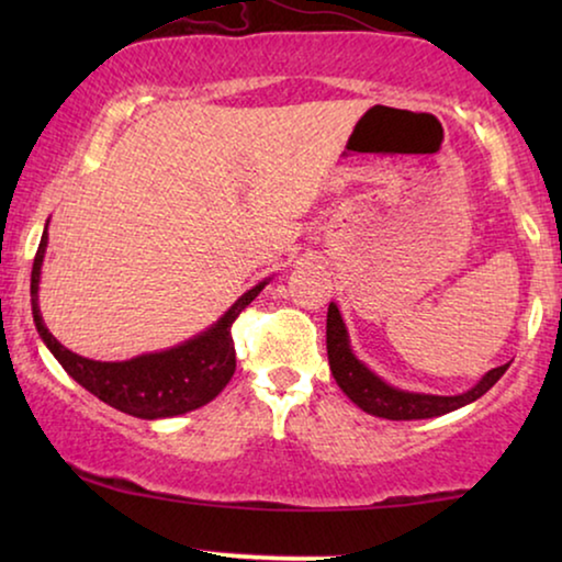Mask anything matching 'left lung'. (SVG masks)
<instances>
[{"label":"left lung","mask_w":562,"mask_h":562,"mask_svg":"<svg viewBox=\"0 0 562 562\" xmlns=\"http://www.w3.org/2000/svg\"><path fill=\"white\" fill-rule=\"evenodd\" d=\"M327 358H329V371H333L337 386H340L352 404H358L360 409L373 414V417L383 419H429L440 417V414L456 412L460 406L475 402L494 383L506 373V366H498L494 371H488L483 379L475 383L473 389H468L465 394L458 396H435V394H414V391H402L391 386L383 379H379L371 368H366L360 360L352 356L348 329L340 317L337 304H329L327 310Z\"/></svg>","instance_id":"1"}]
</instances>
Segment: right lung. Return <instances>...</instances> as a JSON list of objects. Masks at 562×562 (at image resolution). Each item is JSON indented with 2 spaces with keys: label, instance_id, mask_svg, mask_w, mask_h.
Returning a JSON list of instances; mask_svg holds the SVG:
<instances>
[{
  "label": "right lung",
  "instance_id": "add662e5",
  "mask_svg": "<svg viewBox=\"0 0 562 562\" xmlns=\"http://www.w3.org/2000/svg\"><path fill=\"white\" fill-rule=\"evenodd\" d=\"M45 248H48V227H45L41 245H37L33 276H30V302H33L37 335L43 337L48 350L64 366V371L76 383H81L89 394L102 398L114 409L133 414V417L164 419L210 404L227 386L235 373V345L229 327L240 317L245 306L263 291L268 281H260L258 286L245 291L210 329L176 345L171 350L148 352V356L120 360V363H102V360L76 356L45 327L41 306H37Z\"/></svg>",
  "mask_w": 562,
  "mask_h": 562
}]
</instances>
